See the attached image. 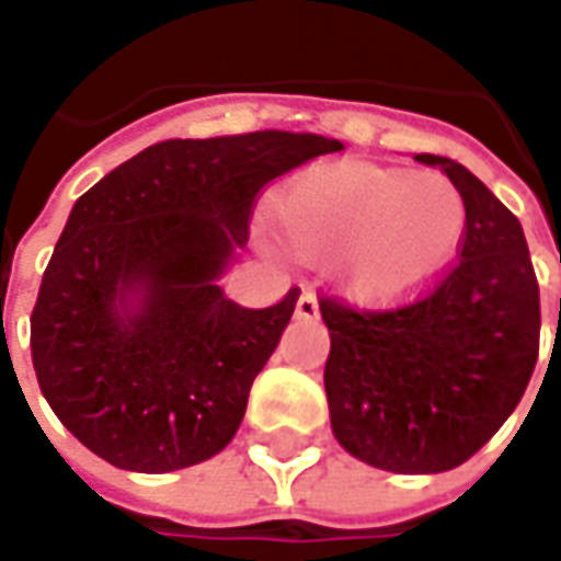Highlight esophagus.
<instances>
[{"label":"esophagus","instance_id":"esophagus-1","mask_svg":"<svg viewBox=\"0 0 561 561\" xmlns=\"http://www.w3.org/2000/svg\"><path fill=\"white\" fill-rule=\"evenodd\" d=\"M297 318H306V321H312L318 318V297L312 291L300 294V300H297Z\"/></svg>","mask_w":561,"mask_h":561}]
</instances>
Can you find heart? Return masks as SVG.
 I'll return each instance as SVG.
<instances>
[{"mask_svg": "<svg viewBox=\"0 0 561 561\" xmlns=\"http://www.w3.org/2000/svg\"><path fill=\"white\" fill-rule=\"evenodd\" d=\"M273 219L294 255L337 252L333 279L348 300L390 306L454 261L469 213L447 176L342 161L282 188Z\"/></svg>", "mask_w": 561, "mask_h": 561, "instance_id": "heart-1", "label": "heart"}]
</instances>
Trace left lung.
<instances>
[{
	"mask_svg": "<svg viewBox=\"0 0 561 561\" xmlns=\"http://www.w3.org/2000/svg\"><path fill=\"white\" fill-rule=\"evenodd\" d=\"M466 201L459 264L423 300L354 312L324 297L330 426L352 457L435 474L478 454L523 400L538 360L541 300L517 216L459 161L421 152Z\"/></svg>",
	"mask_w": 561,
	"mask_h": 561,
	"instance_id": "1",
	"label": "left lung"
}]
</instances>
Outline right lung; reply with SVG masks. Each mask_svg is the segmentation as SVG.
<instances>
[{
  "instance_id": "1",
  "label": "right lung",
  "mask_w": 561,
  "mask_h": 561,
  "mask_svg": "<svg viewBox=\"0 0 561 561\" xmlns=\"http://www.w3.org/2000/svg\"><path fill=\"white\" fill-rule=\"evenodd\" d=\"M324 135L161 140L71 207L32 309V366L68 433L111 466L188 469L228 447L291 321L225 297L255 195L340 152Z\"/></svg>"
}]
</instances>
